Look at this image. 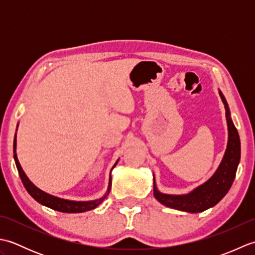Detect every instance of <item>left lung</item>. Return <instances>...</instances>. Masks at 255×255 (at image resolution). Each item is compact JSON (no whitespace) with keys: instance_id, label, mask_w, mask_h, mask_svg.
Instances as JSON below:
<instances>
[{"instance_id":"1","label":"left lung","mask_w":255,"mask_h":255,"mask_svg":"<svg viewBox=\"0 0 255 255\" xmlns=\"http://www.w3.org/2000/svg\"><path fill=\"white\" fill-rule=\"evenodd\" d=\"M219 95L225 105L226 119L227 125H228V143H227L224 158L221 160L218 169L208 181L194 188L192 192L184 195H171L159 192L153 176L154 197L166 207L192 214L202 213V211L217 205L228 193L232 183H234L241 155L240 138L237 128L232 123L228 103L221 91H219Z\"/></svg>"}]
</instances>
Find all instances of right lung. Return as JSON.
I'll use <instances>...</instances> for the list:
<instances>
[{"label":"right lung","mask_w":255,"mask_h":255,"mask_svg":"<svg viewBox=\"0 0 255 255\" xmlns=\"http://www.w3.org/2000/svg\"><path fill=\"white\" fill-rule=\"evenodd\" d=\"M14 160H15L16 166H17L20 180H21V182H23L25 188L27 189V192L29 193L30 196L34 198L35 200H37V202L39 204L46 206V207H49L53 210L61 211V213H70V214L84 213V211H88V210H92V209L96 208L97 206L102 204L103 200H104L107 197V195L110 194L111 187H112V175H110L108 188H107V192H106L104 196L99 198V199H95V200H89V202H77V200H68V199L59 198V197H56V196H52V195L48 194L44 191H41L40 188H38L37 186H35L34 184H32L29 181V178L27 177V175L25 174V172L23 171V169H21V166H20L18 159H17V154H16V136H15V139H14ZM117 162H118V160H117ZM117 162L115 164H114V166L112 167V170L116 166Z\"/></svg>","instance_id":"obj_1"}]
</instances>
